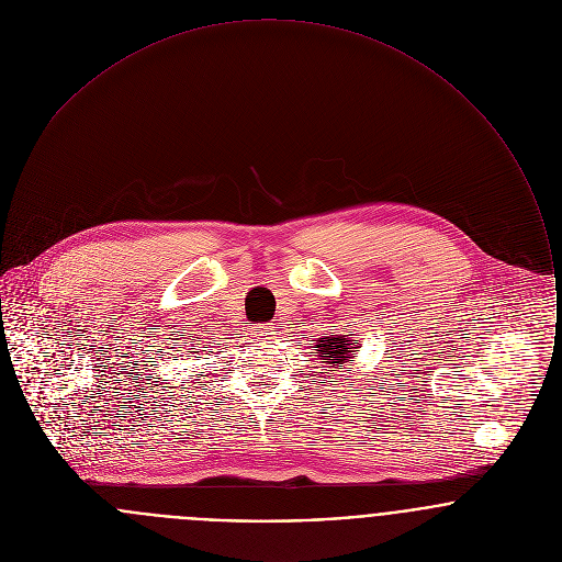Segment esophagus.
<instances>
[{
	"mask_svg": "<svg viewBox=\"0 0 562 562\" xmlns=\"http://www.w3.org/2000/svg\"><path fill=\"white\" fill-rule=\"evenodd\" d=\"M270 335H272V333H270L266 326H257V328H255V337H257L259 341H266Z\"/></svg>",
	"mask_w": 562,
	"mask_h": 562,
	"instance_id": "obj_1",
	"label": "esophagus"
}]
</instances>
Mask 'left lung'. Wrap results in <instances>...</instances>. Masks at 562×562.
I'll use <instances>...</instances> for the list:
<instances>
[{"label": "left lung", "instance_id": "1", "mask_svg": "<svg viewBox=\"0 0 562 562\" xmlns=\"http://www.w3.org/2000/svg\"><path fill=\"white\" fill-rule=\"evenodd\" d=\"M357 341L359 339H352L348 335H328V337H321L316 348H318V357L324 359V363H333V366H339V363H346V361H352V355L357 352Z\"/></svg>", "mask_w": 562, "mask_h": 562}]
</instances>
